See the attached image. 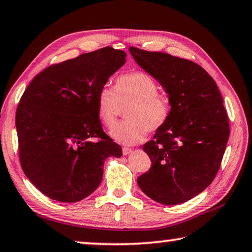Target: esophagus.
Masks as SVG:
<instances>
[{"mask_svg":"<svg viewBox=\"0 0 252 252\" xmlns=\"http://www.w3.org/2000/svg\"><path fill=\"white\" fill-rule=\"evenodd\" d=\"M132 152V150L130 148H123L122 149V153H123V156H127V155H130V153Z\"/></svg>","mask_w":252,"mask_h":252,"instance_id":"34e87169","label":"esophagus"}]
</instances>
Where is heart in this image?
I'll return each instance as SVG.
<instances>
[{"label":"heart","instance_id":"1","mask_svg":"<svg viewBox=\"0 0 252 252\" xmlns=\"http://www.w3.org/2000/svg\"><path fill=\"white\" fill-rule=\"evenodd\" d=\"M159 85L146 72L119 75L114 89L102 87L96 95L97 116L106 127L118 122L121 106L129 105L127 121L111 130L110 135L123 146H134L147 138L148 131H158L168 122L171 106L158 93Z\"/></svg>","mask_w":252,"mask_h":252}]
</instances>
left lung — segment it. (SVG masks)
Returning a JSON list of instances; mask_svg holds the SVG:
<instances>
[{"label": "left lung", "mask_w": 252, "mask_h": 252, "mask_svg": "<svg viewBox=\"0 0 252 252\" xmlns=\"http://www.w3.org/2000/svg\"><path fill=\"white\" fill-rule=\"evenodd\" d=\"M138 65L168 93V122L143 144L151 168L138 178L149 198L172 206L201 193L218 173L229 139L222 96L208 72L168 53L129 49Z\"/></svg>", "instance_id": "left-lung-1"}]
</instances>
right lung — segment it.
<instances>
[{
  "mask_svg": "<svg viewBox=\"0 0 252 252\" xmlns=\"http://www.w3.org/2000/svg\"><path fill=\"white\" fill-rule=\"evenodd\" d=\"M126 57L110 46L81 54L46 67L24 91L15 117L20 162L46 197L60 202L89 197L100 186L106 158L122 156L102 129L96 95Z\"/></svg>",
  "mask_w": 252,
  "mask_h": 252,
  "instance_id": "add662e5",
  "label": "right lung"
}]
</instances>
